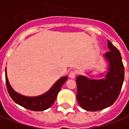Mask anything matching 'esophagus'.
<instances>
[{
  "label": "esophagus",
  "mask_w": 129,
  "mask_h": 129,
  "mask_svg": "<svg viewBox=\"0 0 129 129\" xmlns=\"http://www.w3.org/2000/svg\"><path fill=\"white\" fill-rule=\"evenodd\" d=\"M76 75V73L74 71H71L69 72V77H70L71 78H75Z\"/></svg>",
  "instance_id": "1"
}]
</instances>
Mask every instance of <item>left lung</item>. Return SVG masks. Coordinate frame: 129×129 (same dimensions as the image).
Wrapping results in <instances>:
<instances>
[{
  "label": "left lung",
  "instance_id": "1",
  "mask_svg": "<svg viewBox=\"0 0 129 129\" xmlns=\"http://www.w3.org/2000/svg\"><path fill=\"white\" fill-rule=\"evenodd\" d=\"M109 51L105 57L109 63L108 72L100 80L78 76L76 78L77 100L87 111L95 112L114 104L119 95L124 79V67L119 51L107 41Z\"/></svg>",
  "mask_w": 129,
  "mask_h": 129
}]
</instances>
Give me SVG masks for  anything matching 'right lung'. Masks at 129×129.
I'll use <instances>...</instances> for the list:
<instances>
[{
    "label": "right lung",
    "instance_id": "1",
    "mask_svg": "<svg viewBox=\"0 0 129 129\" xmlns=\"http://www.w3.org/2000/svg\"><path fill=\"white\" fill-rule=\"evenodd\" d=\"M68 77L64 76L56 82L53 86L51 87L49 91L46 93L37 96V97H27L22 94H19L10 85L9 81L7 77L6 68V83L7 90L10 96L13 99V100L17 105H20L24 108L27 109L32 111L40 112L49 109L53 105L56 98L57 97L58 92L61 90L62 85L67 80Z\"/></svg>",
    "mask_w": 129,
    "mask_h": 129
}]
</instances>
